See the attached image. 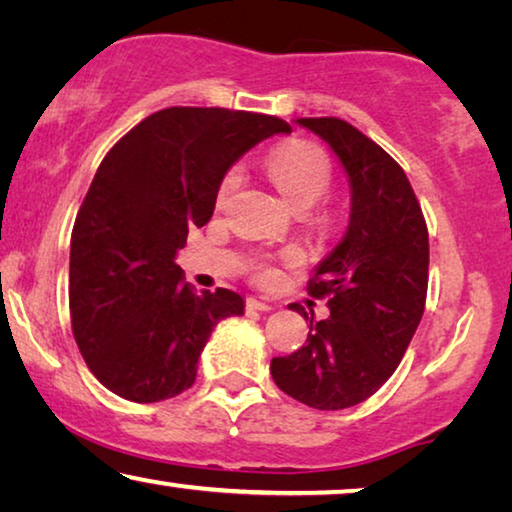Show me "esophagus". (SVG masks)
Segmentation results:
<instances>
[{
  "label": "esophagus",
  "mask_w": 512,
  "mask_h": 512,
  "mask_svg": "<svg viewBox=\"0 0 512 512\" xmlns=\"http://www.w3.org/2000/svg\"><path fill=\"white\" fill-rule=\"evenodd\" d=\"M246 308H248V310L266 312V310H271V305L264 303V301H259V299H246Z\"/></svg>",
  "instance_id": "esophagus-1"
}]
</instances>
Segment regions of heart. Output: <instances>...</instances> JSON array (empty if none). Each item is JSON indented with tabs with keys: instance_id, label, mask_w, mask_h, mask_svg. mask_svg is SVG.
I'll use <instances>...</instances> for the list:
<instances>
[{
	"instance_id": "1",
	"label": "heart",
	"mask_w": 512,
	"mask_h": 512,
	"mask_svg": "<svg viewBox=\"0 0 512 512\" xmlns=\"http://www.w3.org/2000/svg\"><path fill=\"white\" fill-rule=\"evenodd\" d=\"M266 172L276 188L285 195V200L294 209L305 211L317 204L329 193L333 183V165L322 147L308 140H292L280 144L266 158ZM239 172H227L216 188V209L223 211L239 188ZM253 271L259 280L273 278V266L269 259H255Z\"/></svg>"
}]
</instances>
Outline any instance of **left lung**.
Masks as SVG:
<instances>
[{"mask_svg": "<svg viewBox=\"0 0 512 512\" xmlns=\"http://www.w3.org/2000/svg\"><path fill=\"white\" fill-rule=\"evenodd\" d=\"M333 149L352 186L349 227L308 282L331 315L315 322L301 349L271 361L280 391L312 409H347L375 395L398 368L421 322L430 241L402 167L347 121L305 117ZM289 308L303 312L301 305Z\"/></svg>", "mask_w": 512, "mask_h": 512, "instance_id": "1", "label": "left lung"}]
</instances>
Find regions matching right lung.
Wrapping results in <instances>:
<instances>
[{"label": "right lung", "mask_w": 512, "mask_h": 512, "mask_svg": "<svg viewBox=\"0 0 512 512\" xmlns=\"http://www.w3.org/2000/svg\"><path fill=\"white\" fill-rule=\"evenodd\" d=\"M289 131L269 114L165 108L105 154L73 225L68 303L80 354L108 391L131 402L183 393L213 326L243 315L239 294L197 292L174 257L211 220L225 172Z\"/></svg>", "instance_id": "right-lung-1"}]
</instances>
